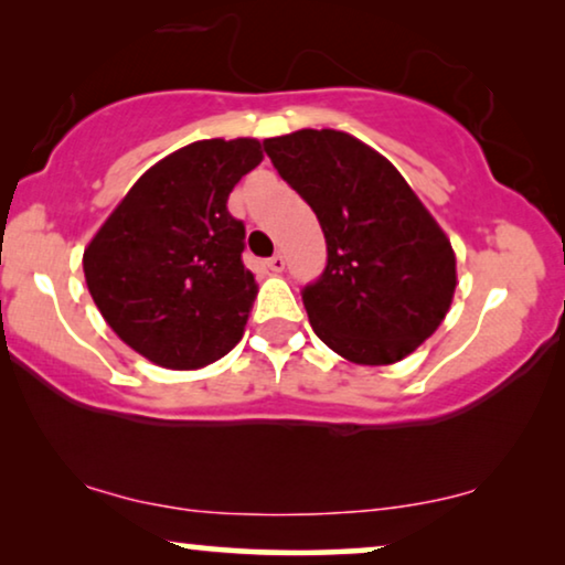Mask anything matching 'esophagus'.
I'll return each mask as SVG.
<instances>
[{"mask_svg": "<svg viewBox=\"0 0 565 565\" xmlns=\"http://www.w3.org/2000/svg\"><path fill=\"white\" fill-rule=\"evenodd\" d=\"M267 267H269V273H282V269H285V257H282V254H275V257H269L267 259Z\"/></svg>", "mask_w": 565, "mask_h": 565, "instance_id": "obj_1", "label": "esophagus"}]
</instances>
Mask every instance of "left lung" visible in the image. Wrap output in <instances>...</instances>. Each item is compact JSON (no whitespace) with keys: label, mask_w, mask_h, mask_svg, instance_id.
Here are the masks:
<instances>
[{"label":"left lung","mask_w":565,"mask_h":565,"mask_svg":"<svg viewBox=\"0 0 565 565\" xmlns=\"http://www.w3.org/2000/svg\"><path fill=\"white\" fill-rule=\"evenodd\" d=\"M265 151L327 238V267L300 292L313 331L358 365L404 360L450 311V238L398 169L350 134L303 128Z\"/></svg>","instance_id":"left-lung-1"}]
</instances>
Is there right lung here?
<instances>
[{"label":"right lung","mask_w":565,"mask_h":565,"mask_svg":"<svg viewBox=\"0 0 565 565\" xmlns=\"http://www.w3.org/2000/svg\"><path fill=\"white\" fill-rule=\"evenodd\" d=\"M259 161L257 138H207L169 153L84 249L92 300L146 360L198 370L242 339L257 282L242 262L244 223L226 203Z\"/></svg>","instance_id":"right-lung-1"}]
</instances>
